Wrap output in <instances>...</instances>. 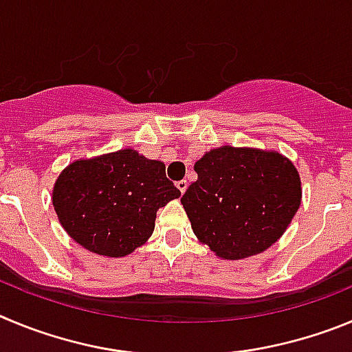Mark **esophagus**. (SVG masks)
Segmentation results:
<instances>
[{"mask_svg":"<svg viewBox=\"0 0 352 352\" xmlns=\"http://www.w3.org/2000/svg\"><path fill=\"white\" fill-rule=\"evenodd\" d=\"M177 189H179V191L184 195V192H186V189H188V180H184V179L179 180V182H177Z\"/></svg>","mask_w":352,"mask_h":352,"instance_id":"obj_1","label":"esophagus"}]
</instances>
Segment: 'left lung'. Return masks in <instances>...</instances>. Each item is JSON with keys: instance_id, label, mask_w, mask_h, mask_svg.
<instances>
[{"instance_id": "8db88e82", "label": "left lung", "mask_w": 352, "mask_h": 352, "mask_svg": "<svg viewBox=\"0 0 352 352\" xmlns=\"http://www.w3.org/2000/svg\"><path fill=\"white\" fill-rule=\"evenodd\" d=\"M180 198L199 242L223 259H243L277 242L302 204L300 175L274 151L224 145L195 163Z\"/></svg>"}]
</instances>
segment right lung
Listing matches in <instances>:
<instances>
[{"mask_svg":"<svg viewBox=\"0 0 352 352\" xmlns=\"http://www.w3.org/2000/svg\"><path fill=\"white\" fill-rule=\"evenodd\" d=\"M179 196L161 161L121 148L68 164L54 184L52 204L75 242L122 258L147 242L156 212Z\"/></svg>","mask_w":352,"mask_h":352,"instance_id":"obj_1","label":"right lung"}]
</instances>
